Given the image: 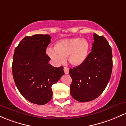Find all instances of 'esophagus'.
Listing matches in <instances>:
<instances>
[{
  "instance_id": "obj_1",
  "label": "esophagus",
  "mask_w": 126,
  "mask_h": 126,
  "mask_svg": "<svg viewBox=\"0 0 126 126\" xmlns=\"http://www.w3.org/2000/svg\"><path fill=\"white\" fill-rule=\"evenodd\" d=\"M64 72L65 73V74H68L69 72V69L68 67H64Z\"/></svg>"
}]
</instances>
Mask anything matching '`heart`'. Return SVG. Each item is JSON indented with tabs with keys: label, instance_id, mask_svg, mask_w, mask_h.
<instances>
[{
	"label": "heart",
	"instance_id": "b5f03b06",
	"mask_svg": "<svg viewBox=\"0 0 126 126\" xmlns=\"http://www.w3.org/2000/svg\"><path fill=\"white\" fill-rule=\"evenodd\" d=\"M54 49L49 48L47 54L56 66L64 64L68 57L70 64L79 66L87 58L90 50L89 43L83 38H74L59 41L54 44Z\"/></svg>",
	"mask_w": 126,
	"mask_h": 126
}]
</instances>
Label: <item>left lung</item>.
I'll use <instances>...</instances> for the list:
<instances>
[{
	"instance_id": "left-lung-1",
	"label": "left lung",
	"mask_w": 126,
	"mask_h": 126,
	"mask_svg": "<svg viewBox=\"0 0 126 126\" xmlns=\"http://www.w3.org/2000/svg\"><path fill=\"white\" fill-rule=\"evenodd\" d=\"M92 51L81 65L70 68V93L74 99L87 102L96 99L105 89L112 69L111 47L103 36L93 34Z\"/></svg>"
}]
</instances>
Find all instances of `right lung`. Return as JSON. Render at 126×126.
<instances>
[{
  "mask_svg": "<svg viewBox=\"0 0 126 126\" xmlns=\"http://www.w3.org/2000/svg\"><path fill=\"white\" fill-rule=\"evenodd\" d=\"M49 34L26 36L15 49L12 75L21 95L34 104L43 105L51 99L52 85L64 74L63 66L48 63L46 49L50 44Z\"/></svg>",
  "mask_w": 126,
  "mask_h": 126,
  "instance_id": "add662e5",
  "label": "right lung"
}]
</instances>
